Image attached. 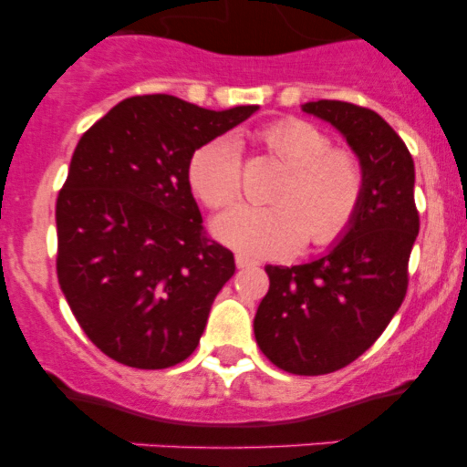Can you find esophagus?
I'll return each mask as SVG.
<instances>
[{
  "label": "esophagus",
  "mask_w": 467,
  "mask_h": 467,
  "mask_svg": "<svg viewBox=\"0 0 467 467\" xmlns=\"http://www.w3.org/2000/svg\"><path fill=\"white\" fill-rule=\"evenodd\" d=\"M234 263H237L239 269H246V267H255V265H258V260L251 258V255H246V254H237L234 255Z\"/></svg>",
  "instance_id": "esophagus-1"
}]
</instances>
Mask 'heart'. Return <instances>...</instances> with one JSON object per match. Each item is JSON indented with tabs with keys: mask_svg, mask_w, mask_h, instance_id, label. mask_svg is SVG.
<instances>
[{
	"mask_svg": "<svg viewBox=\"0 0 467 467\" xmlns=\"http://www.w3.org/2000/svg\"><path fill=\"white\" fill-rule=\"evenodd\" d=\"M260 142L287 165L274 189L276 204H237L213 221V234L246 255H283L302 242L329 246L355 223L364 202L366 174L355 151L332 147V138L299 117L265 126ZM189 184L204 207L223 209L242 191V156L230 138L193 151Z\"/></svg>",
	"mask_w": 467,
	"mask_h": 467,
	"instance_id": "1",
	"label": "heart"
}]
</instances>
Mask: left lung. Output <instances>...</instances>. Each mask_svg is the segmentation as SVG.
<instances>
[{"label": "left lung", "instance_id": "8db88e82", "mask_svg": "<svg viewBox=\"0 0 467 467\" xmlns=\"http://www.w3.org/2000/svg\"><path fill=\"white\" fill-rule=\"evenodd\" d=\"M304 112L346 135L364 165V202L327 255L295 267H265L269 290L254 332L278 368L325 376L364 355L403 304L420 212L410 151L378 112L346 101H313Z\"/></svg>", "mask_w": 467, "mask_h": 467}]
</instances>
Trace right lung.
<instances>
[{
	"instance_id": "add662e5",
	"label": "right lung",
	"mask_w": 467,
	"mask_h": 467,
	"mask_svg": "<svg viewBox=\"0 0 467 467\" xmlns=\"http://www.w3.org/2000/svg\"><path fill=\"white\" fill-rule=\"evenodd\" d=\"M255 110L130 96L78 142L57 198V278L110 359L154 371L198 348L234 255L204 233L189 163Z\"/></svg>"
}]
</instances>
